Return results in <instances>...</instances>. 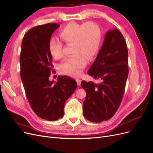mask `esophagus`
<instances>
[{"instance_id": "34e87169", "label": "esophagus", "mask_w": 153, "mask_h": 153, "mask_svg": "<svg viewBox=\"0 0 153 153\" xmlns=\"http://www.w3.org/2000/svg\"><path fill=\"white\" fill-rule=\"evenodd\" d=\"M76 82H77V84H78V85H80V84H81V80H80V79H79V78H76Z\"/></svg>"}]
</instances>
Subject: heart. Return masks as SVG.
Wrapping results in <instances>:
<instances>
[{
	"label": "heart",
	"instance_id": "b5f03b06",
	"mask_svg": "<svg viewBox=\"0 0 153 153\" xmlns=\"http://www.w3.org/2000/svg\"><path fill=\"white\" fill-rule=\"evenodd\" d=\"M59 37L68 46L71 47L72 57L66 59L60 66V70L67 75L77 76L87 64V59L93 58L100 48L101 32L96 23L85 24L71 22L60 30ZM64 46L61 41L51 39L48 50L52 56L59 60L64 56Z\"/></svg>",
	"mask_w": 153,
	"mask_h": 153
}]
</instances>
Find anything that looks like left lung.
<instances>
[{"label": "left lung", "instance_id": "1", "mask_svg": "<svg viewBox=\"0 0 153 153\" xmlns=\"http://www.w3.org/2000/svg\"><path fill=\"white\" fill-rule=\"evenodd\" d=\"M128 48L121 32L108 30L88 75L99 79V84L82 81L86 92L83 103L84 117L89 121L101 123L112 118L121 103L128 76Z\"/></svg>", "mask_w": 153, "mask_h": 153}]
</instances>
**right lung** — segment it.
Instances as JSON below:
<instances>
[{"instance_id":"1","label":"right lung","mask_w":153,"mask_h":153,"mask_svg":"<svg viewBox=\"0 0 153 153\" xmlns=\"http://www.w3.org/2000/svg\"><path fill=\"white\" fill-rule=\"evenodd\" d=\"M59 25L54 23L38 25L26 32L22 43L20 76L30 106L39 117L56 121L64 115L66 100L77 87L76 82L67 76L50 81L53 69L48 43Z\"/></svg>"}]
</instances>
